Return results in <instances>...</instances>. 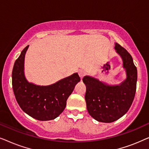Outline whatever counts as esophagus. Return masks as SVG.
<instances>
[{
	"label": "esophagus",
	"instance_id": "esophagus-1",
	"mask_svg": "<svg viewBox=\"0 0 149 149\" xmlns=\"http://www.w3.org/2000/svg\"><path fill=\"white\" fill-rule=\"evenodd\" d=\"M79 76H80L81 79H82L83 77H84L85 75H86V72H85V71L81 70L79 71Z\"/></svg>",
	"mask_w": 149,
	"mask_h": 149
}]
</instances>
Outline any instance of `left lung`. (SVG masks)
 I'll return each mask as SVG.
<instances>
[{"label":"left lung","instance_id":"8db88e82","mask_svg":"<svg viewBox=\"0 0 149 149\" xmlns=\"http://www.w3.org/2000/svg\"><path fill=\"white\" fill-rule=\"evenodd\" d=\"M115 49L123 61L126 79L119 85H108L97 79L85 76V101L88 113L99 122L112 123L128 111L133 102L136 90L137 68L127 51L117 42Z\"/></svg>","mask_w":149,"mask_h":149}]
</instances>
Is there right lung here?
<instances>
[{
  "instance_id": "1",
  "label": "right lung",
  "mask_w": 149,
  "mask_h": 149,
  "mask_svg": "<svg viewBox=\"0 0 149 149\" xmlns=\"http://www.w3.org/2000/svg\"><path fill=\"white\" fill-rule=\"evenodd\" d=\"M26 47L14 64L12 86L18 104L26 114L39 121L58 117L64 111L66 100L81 81L78 73L61 79L50 85L40 86L28 82L24 74Z\"/></svg>"
}]
</instances>
